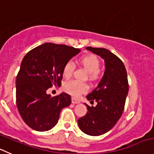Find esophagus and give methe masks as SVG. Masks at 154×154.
<instances>
[{
  "mask_svg": "<svg viewBox=\"0 0 154 154\" xmlns=\"http://www.w3.org/2000/svg\"><path fill=\"white\" fill-rule=\"evenodd\" d=\"M72 103H74V104H75V103H79V100H77L76 98L72 97Z\"/></svg>",
  "mask_w": 154,
  "mask_h": 154,
  "instance_id": "34e87169",
  "label": "esophagus"
}]
</instances>
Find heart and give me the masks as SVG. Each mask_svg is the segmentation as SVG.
<instances>
[{
  "instance_id": "obj_1",
  "label": "heart",
  "mask_w": 154,
  "mask_h": 154,
  "mask_svg": "<svg viewBox=\"0 0 154 154\" xmlns=\"http://www.w3.org/2000/svg\"><path fill=\"white\" fill-rule=\"evenodd\" d=\"M79 63L87 70L88 72V78L91 80H96L99 78L100 61L97 57L94 54H87L82 57L79 60ZM74 69L75 65L69 61L63 66V75L66 79H69L72 75ZM63 89L69 94L75 97H78L82 94H84L88 90V85L85 82L73 80L66 82L63 85Z\"/></svg>"
}]
</instances>
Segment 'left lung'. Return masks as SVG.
Masks as SVG:
<instances>
[{"instance_id": "1", "label": "left lung", "mask_w": 154, "mask_h": 154, "mask_svg": "<svg viewBox=\"0 0 154 154\" xmlns=\"http://www.w3.org/2000/svg\"><path fill=\"white\" fill-rule=\"evenodd\" d=\"M86 49L104 60L106 69L97 87L87 95L88 100L97 104L91 107L85 103L88 112L79 119L78 124L85 134L98 136L112 129L122 116L128 92V78L122 61L109 50L91 47Z\"/></svg>"}]
</instances>
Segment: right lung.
Masks as SVG:
<instances>
[{
  "mask_svg": "<svg viewBox=\"0 0 154 154\" xmlns=\"http://www.w3.org/2000/svg\"><path fill=\"white\" fill-rule=\"evenodd\" d=\"M79 52V48L68 45L45 43L26 54L16 79V100L22 119L31 128L51 129L63 108L70 105L69 94L51 97L47 90L61 85L63 66Z\"/></svg>",
  "mask_w": 154,
  "mask_h": 154,
  "instance_id": "add662e5",
  "label": "right lung"
}]
</instances>
